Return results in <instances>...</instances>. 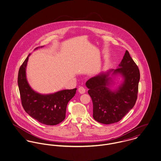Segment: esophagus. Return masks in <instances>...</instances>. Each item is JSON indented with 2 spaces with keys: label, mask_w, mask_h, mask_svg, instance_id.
<instances>
[{
  "label": "esophagus",
  "mask_w": 161,
  "mask_h": 161,
  "mask_svg": "<svg viewBox=\"0 0 161 161\" xmlns=\"http://www.w3.org/2000/svg\"><path fill=\"white\" fill-rule=\"evenodd\" d=\"M78 92L80 94H84V93H86V88L84 87H83V86H80L78 88Z\"/></svg>",
  "instance_id": "obj_1"
}]
</instances>
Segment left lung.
<instances>
[{
  "instance_id": "8db88e82",
  "label": "left lung",
  "mask_w": 161,
  "mask_h": 161,
  "mask_svg": "<svg viewBox=\"0 0 161 161\" xmlns=\"http://www.w3.org/2000/svg\"><path fill=\"white\" fill-rule=\"evenodd\" d=\"M121 76L122 82L114 90L109 76ZM140 71L138 66L126 51L118 68L102 72L86 82L92 97L93 117L99 123L109 125L117 123L134 106L138 93Z\"/></svg>"
}]
</instances>
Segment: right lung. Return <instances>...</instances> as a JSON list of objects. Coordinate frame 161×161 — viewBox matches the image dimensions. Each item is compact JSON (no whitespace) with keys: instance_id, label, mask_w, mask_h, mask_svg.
I'll use <instances>...</instances> for the list:
<instances>
[{"instance_id":"add662e5","label":"right lung","mask_w":161,"mask_h":161,"mask_svg":"<svg viewBox=\"0 0 161 161\" xmlns=\"http://www.w3.org/2000/svg\"><path fill=\"white\" fill-rule=\"evenodd\" d=\"M30 55L24 60L18 72V84L22 107L31 117L40 123L46 125H56L64 120L67 104L75 95L77 88L63 90L47 95L33 90L26 77V67Z\"/></svg>"}]
</instances>
